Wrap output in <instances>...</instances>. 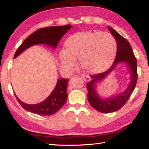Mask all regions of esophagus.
I'll return each mask as SVG.
<instances>
[{
  "label": "esophagus",
  "mask_w": 149,
  "mask_h": 149,
  "mask_svg": "<svg viewBox=\"0 0 149 149\" xmlns=\"http://www.w3.org/2000/svg\"><path fill=\"white\" fill-rule=\"evenodd\" d=\"M81 77L83 78V79L85 81H89L91 80V78L88 75H81Z\"/></svg>",
  "instance_id": "obj_1"
}]
</instances>
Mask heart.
I'll return each instance as SVG.
<instances>
[{"instance_id": "heart-1", "label": "heart", "mask_w": 149, "mask_h": 149, "mask_svg": "<svg viewBox=\"0 0 149 149\" xmlns=\"http://www.w3.org/2000/svg\"><path fill=\"white\" fill-rule=\"evenodd\" d=\"M64 45L65 50L58 54L62 69L71 70L78 58L84 71L94 74L106 71L111 66L117 51V42L107 32H75L67 38Z\"/></svg>"}]
</instances>
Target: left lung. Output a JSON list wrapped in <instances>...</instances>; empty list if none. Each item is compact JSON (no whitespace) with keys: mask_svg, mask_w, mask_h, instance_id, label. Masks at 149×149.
Here are the masks:
<instances>
[{"mask_svg":"<svg viewBox=\"0 0 149 149\" xmlns=\"http://www.w3.org/2000/svg\"><path fill=\"white\" fill-rule=\"evenodd\" d=\"M111 34L115 38L117 44V56L114 63L106 72L91 75L92 80L86 85L88 90V101L91 106L98 111L104 113H113L119 110L125 105L136 87L137 80V60L130 43L127 40L110 26H107ZM125 63L131 71V81L129 85L123 93L114 96L102 98L97 93L96 85L103 80L119 63Z\"/></svg>","mask_w":149,"mask_h":149,"instance_id":"8db88e82","label":"left lung"}]
</instances>
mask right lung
<instances>
[{
  "label": "right lung",
  "instance_id": "right-lung-1",
  "mask_svg": "<svg viewBox=\"0 0 149 149\" xmlns=\"http://www.w3.org/2000/svg\"><path fill=\"white\" fill-rule=\"evenodd\" d=\"M72 25L54 26L37 30L20 45L15 53L16 57L26 49L34 45L44 44L55 49L59 41L64 34L72 28ZM68 79H59L52 93L44 101L37 104H27L21 102L17 96H15L18 102L23 109L32 113L40 115H51L56 113L63 106L68 98L66 92Z\"/></svg>",
  "mask_w": 149,
  "mask_h": 149
}]
</instances>
